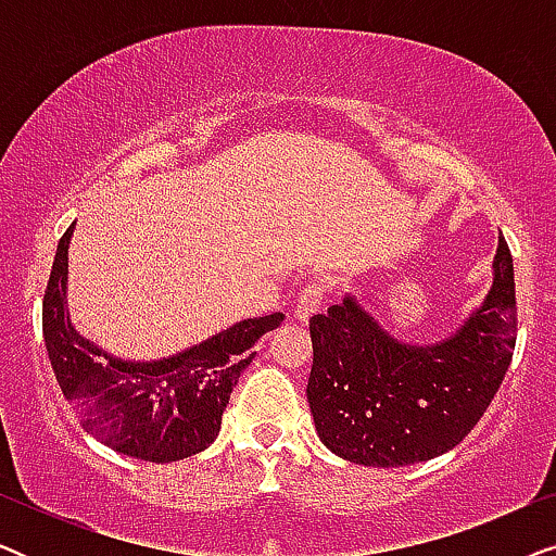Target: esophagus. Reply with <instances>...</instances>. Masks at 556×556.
<instances>
[{
	"instance_id": "esophagus-1",
	"label": "esophagus",
	"mask_w": 556,
	"mask_h": 556,
	"mask_svg": "<svg viewBox=\"0 0 556 556\" xmlns=\"http://www.w3.org/2000/svg\"><path fill=\"white\" fill-rule=\"evenodd\" d=\"M324 293H326V291H324L321 283H308V286L301 291L299 301H295L293 316L299 318V321H308V318L314 316L316 311H318V306H321Z\"/></svg>"
}]
</instances>
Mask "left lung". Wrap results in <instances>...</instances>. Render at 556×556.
<instances>
[{"instance_id":"left-lung-1","label":"left lung","mask_w":556,"mask_h":556,"mask_svg":"<svg viewBox=\"0 0 556 556\" xmlns=\"http://www.w3.org/2000/svg\"><path fill=\"white\" fill-rule=\"evenodd\" d=\"M308 407L339 458L400 468L453 451L489 409L516 344L514 257L498 238L493 283L451 337L407 344L352 293L311 316Z\"/></svg>"}]
</instances>
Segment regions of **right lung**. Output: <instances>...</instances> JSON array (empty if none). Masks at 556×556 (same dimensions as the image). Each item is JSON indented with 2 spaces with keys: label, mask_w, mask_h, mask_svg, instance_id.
Wrapping results in <instances>:
<instances>
[{
  "label": "right lung",
  "mask_w": 556,
  "mask_h": 556,
  "mask_svg": "<svg viewBox=\"0 0 556 556\" xmlns=\"http://www.w3.org/2000/svg\"><path fill=\"white\" fill-rule=\"evenodd\" d=\"M58 242L42 301V333L55 379L83 430L128 458L172 463L215 443L232 387L263 333L283 314L245 318L164 359H124L83 337L67 311V250Z\"/></svg>",
  "instance_id": "right-lung-1"
}]
</instances>
